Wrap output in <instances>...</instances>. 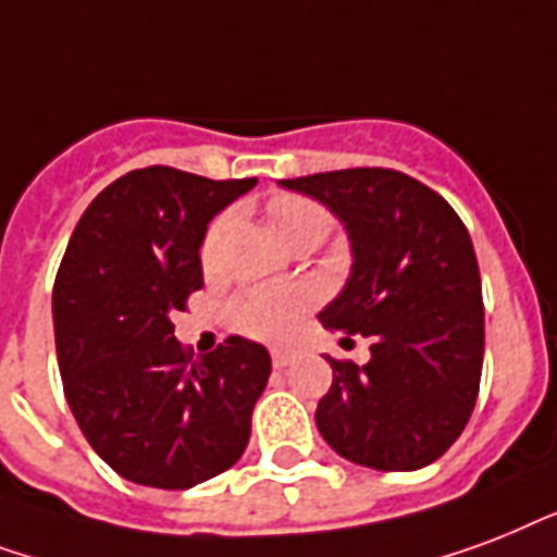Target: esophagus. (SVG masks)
Wrapping results in <instances>:
<instances>
[{"instance_id": "34e87169", "label": "esophagus", "mask_w": 557, "mask_h": 557, "mask_svg": "<svg viewBox=\"0 0 557 557\" xmlns=\"http://www.w3.org/2000/svg\"><path fill=\"white\" fill-rule=\"evenodd\" d=\"M296 363V351H282V348H275L273 351V366L275 369H284V366Z\"/></svg>"}]
</instances>
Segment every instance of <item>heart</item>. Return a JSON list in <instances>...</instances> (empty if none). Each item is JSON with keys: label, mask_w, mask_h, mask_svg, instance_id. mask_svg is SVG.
<instances>
[{"label": "heart", "mask_w": 557, "mask_h": 557, "mask_svg": "<svg viewBox=\"0 0 557 557\" xmlns=\"http://www.w3.org/2000/svg\"><path fill=\"white\" fill-rule=\"evenodd\" d=\"M273 223L275 232L284 238L290 235H317L325 238L327 232V211L317 202L305 200V197H278L273 200ZM220 220L211 226L202 258L209 261L214 238H218ZM308 293L305 290H252L235 301V322L244 334L258 339H284L296 327V319L308 305Z\"/></svg>", "instance_id": "b5f03b06"}]
</instances>
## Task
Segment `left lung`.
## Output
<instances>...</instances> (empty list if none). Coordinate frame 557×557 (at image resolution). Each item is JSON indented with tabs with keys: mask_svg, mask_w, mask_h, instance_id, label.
I'll list each match as a JSON object with an SVG mask.
<instances>
[{
	"mask_svg": "<svg viewBox=\"0 0 557 557\" xmlns=\"http://www.w3.org/2000/svg\"><path fill=\"white\" fill-rule=\"evenodd\" d=\"M278 185L343 223L351 273L319 322L372 343L366 366L325 357L334 383L317 407L319 433L374 471L435 462L471 418L485 351L480 264L465 223L433 188L389 168Z\"/></svg>",
	"mask_w": 557,
	"mask_h": 557,
	"instance_id": "1",
	"label": "left lung"
}]
</instances>
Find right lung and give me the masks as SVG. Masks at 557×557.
<instances>
[{
    "mask_svg": "<svg viewBox=\"0 0 557 557\" xmlns=\"http://www.w3.org/2000/svg\"><path fill=\"white\" fill-rule=\"evenodd\" d=\"M256 183L131 171L89 202L60 261L51 313L69 409L95 454L136 485L194 488L247 450L270 351L230 337L191 360L171 313L202 287L211 218Z\"/></svg>",
    "mask_w": 557,
    "mask_h": 557,
    "instance_id": "add662e5",
    "label": "right lung"
}]
</instances>
